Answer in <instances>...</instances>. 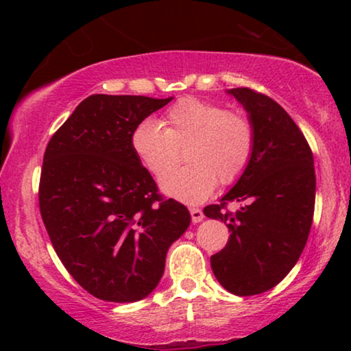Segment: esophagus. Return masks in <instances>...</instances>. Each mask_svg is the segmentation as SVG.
Segmentation results:
<instances>
[{
  "label": "esophagus",
  "mask_w": 351,
  "mask_h": 351,
  "mask_svg": "<svg viewBox=\"0 0 351 351\" xmlns=\"http://www.w3.org/2000/svg\"><path fill=\"white\" fill-rule=\"evenodd\" d=\"M190 214H191V222H193V223H198L204 219L203 210L198 209V208H190Z\"/></svg>",
  "instance_id": "obj_1"
}]
</instances>
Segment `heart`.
Listing matches in <instances>:
<instances>
[{"label": "heart", "instance_id": "obj_1", "mask_svg": "<svg viewBox=\"0 0 351 351\" xmlns=\"http://www.w3.org/2000/svg\"><path fill=\"white\" fill-rule=\"evenodd\" d=\"M189 165L162 178L172 198L199 203L215 184L232 185L251 165L256 128L247 114L198 97H184L162 113L160 123L142 121L131 136V148L143 169L160 179L180 160Z\"/></svg>", "mask_w": 351, "mask_h": 351}]
</instances>
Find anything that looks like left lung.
<instances>
[{"instance_id":"obj_1","label":"left lung","mask_w":351,"mask_h":351,"mask_svg":"<svg viewBox=\"0 0 351 351\" xmlns=\"http://www.w3.org/2000/svg\"><path fill=\"white\" fill-rule=\"evenodd\" d=\"M228 93L247 110L256 148L237 185L203 213L232 232L227 246L210 257L214 275L244 297L275 287L299 261L313 222L316 176L308 142L280 104L251 88ZM232 200L247 206L230 213Z\"/></svg>"}]
</instances>
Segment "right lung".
Segmentation results:
<instances>
[{
  "label": "right lung",
  "mask_w": 351,
  "mask_h": 351,
  "mask_svg": "<svg viewBox=\"0 0 351 351\" xmlns=\"http://www.w3.org/2000/svg\"><path fill=\"white\" fill-rule=\"evenodd\" d=\"M169 99L94 94L54 132L43 158L40 213L66 271L107 302L147 297L166 252L190 225L131 148V136Z\"/></svg>",
  "instance_id": "right-lung-1"
}]
</instances>
